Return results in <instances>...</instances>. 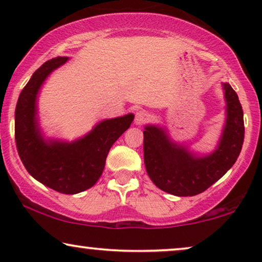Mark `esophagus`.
Wrapping results in <instances>:
<instances>
[{"label": "esophagus", "mask_w": 262, "mask_h": 262, "mask_svg": "<svg viewBox=\"0 0 262 262\" xmlns=\"http://www.w3.org/2000/svg\"><path fill=\"white\" fill-rule=\"evenodd\" d=\"M149 114L145 112V111H138L135 116V124L136 125H142L144 124L146 120H148Z\"/></svg>", "instance_id": "obj_1"}]
</instances>
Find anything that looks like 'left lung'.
<instances>
[{"mask_svg": "<svg viewBox=\"0 0 262 262\" xmlns=\"http://www.w3.org/2000/svg\"><path fill=\"white\" fill-rule=\"evenodd\" d=\"M225 99V123L216 149L198 155L174 142L166 127L145 125L144 163L149 178L162 191L178 196L202 193L220 180L241 152L245 138L243 111L229 83H222Z\"/></svg>", "mask_w": 262, "mask_h": 262, "instance_id": "obj_1", "label": "left lung"}]
</instances>
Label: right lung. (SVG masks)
I'll use <instances>...</instances> for the list:
<instances>
[{
  "label": "right lung",
  "mask_w": 262,
  "mask_h": 262,
  "mask_svg": "<svg viewBox=\"0 0 262 262\" xmlns=\"http://www.w3.org/2000/svg\"><path fill=\"white\" fill-rule=\"evenodd\" d=\"M68 57H57L34 71L20 93L15 108V142L25 168L35 180L64 194H76L93 187L101 177L113 143L130 127L135 116L99 121L75 141L46 138L38 118V94L53 70Z\"/></svg>",
  "instance_id": "1"
}]
</instances>
